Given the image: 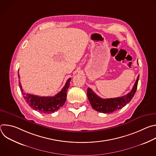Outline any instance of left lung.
Masks as SVG:
<instances>
[{"label": "left lung", "mask_w": 156, "mask_h": 156, "mask_svg": "<svg viewBox=\"0 0 156 156\" xmlns=\"http://www.w3.org/2000/svg\"><path fill=\"white\" fill-rule=\"evenodd\" d=\"M139 76L140 75L138 76V78L131 91L126 95L120 98L102 99L98 96L91 89L88 87L87 96L93 109L101 113L109 114L115 112V111L123 108L128 102H130L133 96H134L137 89Z\"/></svg>", "instance_id": "left-lung-1"}]
</instances>
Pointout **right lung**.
I'll use <instances>...</instances> for the list:
<instances>
[{
	"instance_id": "add662e5",
	"label": "right lung",
	"mask_w": 156,
	"mask_h": 156,
	"mask_svg": "<svg viewBox=\"0 0 156 156\" xmlns=\"http://www.w3.org/2000/svg\"><path fill=\"white\" fill-rule=\"evenodd\" d=\"M18 78H20L19 72L18 73ZM71 78L66 81L64 87L62 90L54 96L42 97L35 96L31 94H27L24 93L22 89L20 81H19V85L21 92L23 96L24 99L28 103L29 106L33 108L34 110L38 111L39 112L44 114H51L58 110V108L62 107L66 99V91L70 86Z\"/></svg>"
}]
</instances>
